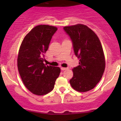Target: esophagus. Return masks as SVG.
<instances>
[{"instance_id": "34e87169", "label": "esophagus", "mask_w": 121, "mask_h": 121, "mask_svg": "<svg viewBox=\"0 0 121 121\" xmlns=\"http://www.w3.org/2000/svg\"><path fill=\"white\" fill-rule=\"evenodd\" d=\"M60 69H61V70L64 71V70H67V68H64V67H61V68H60Z\"/></svg>"}]
</instances>
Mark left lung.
Listing matches in <instances>:
<instances>
[{
    "label": "left lung",
    "instance_id": "1",
    "mask_svg": "<svg viewBox=\"0 0 121 121\" xmlns=\"http://www.w3.org/2000/svg\"><path fill=\"white\" fill-rule=\"evenodd\" d=\"M64 30L73 43L79 65L73 69L70 83L80 92L92 90L102 78L105 62L102 45L97 35L86 25L78 24L65 26Z\"/></svg>",
    "mask_w": 121,
    "mask_h": 121
}]
</instances>
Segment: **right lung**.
<instances>
[{"label": "right lung", "instance_id": "1", "mask_svg": "<svg viewBox=\"0 0 121 121\" xmlns=\"http://www.w3.org/2000/svg\"><path fill=\"white\" fill-rule=\"evenodd\" d=\"M57 30L53 26L37 25L25 37L19 49V74L25 86L35 95H44L53 90L60 73L59 67L45 65L43 58Z\"/></svg>", "mask_w": 121, "mask_h": 121}]
</instances>
